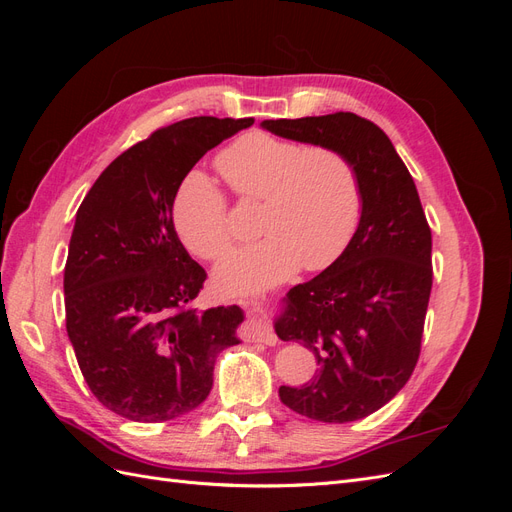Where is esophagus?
I'll return each instance as SVG.
<instances>
[{
    "label": "esophagus",
    "mask_w": 512,
    "mask_h": 512,
    "mask_svg": "<svg viewBox=\"0 0 512 512\" xmlns=\"http://www.w3.org/2000/svg\"><path fill=\"white\" fill-rule=\"evenodd\" d=\"M243 305L245 307H250L252 312H256V301H243ZM247 337H252V339H256V342H262V344H275V333L271 331V327L267 322H262V320H252L250 322V329H247Z\"/></svg>",
    "instance_id": "34e87169"
}]
</instances>
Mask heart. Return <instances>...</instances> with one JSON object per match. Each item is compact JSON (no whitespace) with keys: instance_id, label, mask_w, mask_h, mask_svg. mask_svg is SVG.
<instances>
[{"instance_id":"b5f03b06","label":"heart","mask_w":512,"mask_h":512,"mask_svg":"<svg viewBox=\"0 0 512 512\" xmlns=\"http://www.w3.org/2000/svg\"><path fill=\"white\" fill-rule=\"evenodd\" d=\"M215 164L243 203H262L258 228L267 235L220 262L215 282L224 292H256L342 256L363 207L361 179L346 153L250 132ZM173 222L188 250L205 260L224 256L235 241L224 192L200 173L183 179Z\"/></svg>"}]
</instances>
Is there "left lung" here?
I'll list each match as a JSON object with an SVG mask.
<instances>
[{"instance_id":"8db88e82","label":"left lung","mask_w":512,"mask_h":512,"mask_svg":"<svg viewBox=\"0 0 512 512\" xmlns=\"http://www.w3.org/2000/svg\"><path fill=\"white\" fill-rule=\"evenodd\" d=\"M290 141L346 153L363 207L346 250L290 288L275 333L314 352L318 376L280 386L282 404L322 423L359 421L404 389L421 354L433 284L431 230L412 175L374 121L354 113L267 119Z\"/></svg>"}]
</instances>
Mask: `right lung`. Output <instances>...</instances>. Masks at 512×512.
Returning a JSON list of instances; mask_svg holds the SVG:
<instances>
[{
	"instance_id": "1",
	"label": "right lung",
	"mask_w": 512,
	"mask_h": 512,
	"mask_svg": "<svg viewBox=\"0 0 512 512\" xmlns=\"http://www.w3.org/2000/svg\"><path fill=\"white\" fill-rule=\"evenodd\" d=\"M252 123L190 117L156 130L106 166L76 211L66 329L91 393L128 421L198 408L218 354L239 344L241 307H192L207 273L177 237L173 203L192 166Z\"/></svg>"
}]
</instances>
